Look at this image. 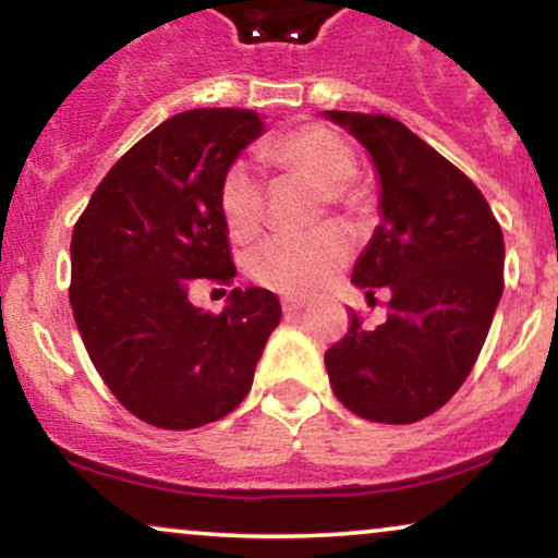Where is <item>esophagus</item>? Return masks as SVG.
<instances>
[{
    "label": "esophagus",
    "instance_id": "1",
    "mask_svg": "<svg viewBox=\"0 0 558 558\" xmlns=\"http://www.w3.org/2000/svg\"><path fill=\"white\" fill-rule=\"evenodd\" d=\"M306 306V301H296V299H286L283 301V312L286 315H296V312H301Z\"/></svg>",
    "mask_w": 558,
    "mask_h": 558
}]
</instances>
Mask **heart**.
I'll use <instances>...</instances> for the list:
<instances>
[{"instance_id": "heart-1", "label": "heart", "mask_w": 558, "mask_h": 558, "mask_svg": "<svg viewBox=\"0 0 558 558\" xmlns=\"http://www.w3.org/2000/svg\"><path fill=\"white\" fill-rule=\"evenodd\" d=\"M265 157L280 170L296 172L323 189L338 207H354L360 191L356 157L341 136L319 125L286 133L267 146ZM220 215L230 239L252 241L265 222V185L246 162L230 165L220 183ZM351 241L338 226H323L304 235H272L248 254V275L259 286L286 296H312L349 262Z\"/></svg>"}]
</instances>
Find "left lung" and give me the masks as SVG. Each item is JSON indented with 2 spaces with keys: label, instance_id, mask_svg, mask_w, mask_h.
<instances>
[{
  "label": "left lung",
  "instance_id": "obj_1",
  "mask_svg": "<svg viewBox=\"0 0 558 558\" xmlns=\"http://www.w3.org/2000/svg\"><path fill=\"white\" fill-rule=\"evenodd\" d=\"M367 149L380 185V226L351 283L390 315L375 330L351 310L343 341L325 354L332 393L386 425L417 422L462 388L504 293V235L477 185L386 114L325 112Z\"/></svg>",
  "mask_w": 558,
  "mask_h": 558
}]
</instances>
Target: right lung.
Instances as JSON below:
<instances>
[{"label": "right lung", "instance_id": "obj_1", "mask_svg": "<svg viewBox=\"0 0 558 558\" xmlns=\"http://www.w3.org/2000/svg\"><path fill=\"white\" fill-rule=\"evenodd\" d=\"M265 133L254 110H189L144 136L94 191L70 241V306L96 373L131 414L194 430L252 390L280 301L233 288L220 315L191 288L235 278L220 183Z\"/></svg>", "mask_w": 558, "mask_h": 558}]
</instances>
